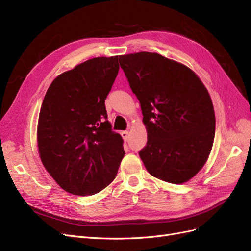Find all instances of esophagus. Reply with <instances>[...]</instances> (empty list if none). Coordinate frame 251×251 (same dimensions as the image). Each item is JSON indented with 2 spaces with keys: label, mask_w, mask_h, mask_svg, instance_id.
<instances>
[{
  "label": "esophagus",
  "mask_w": 251,
  "mask_h": 251,
  "mask_svg": "<svg viewBox=\"0 0 251 251\" xmlns=\"http://www.w3.org/2000/svg\"><path fill=\"white\" fill-rule=\"evenodd\" d=\"M121 136H123V138L125 141H126L128 139V135H130V133H128V131H123L120 133Z\"/></svg>",
  "instance_id": "esophagus-1"
}]
</instances>
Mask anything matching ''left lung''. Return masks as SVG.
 <instances>
[{
    "instance_id": "left-lung-1",
    "label": "left lung",
    "mask_w": 251,
    "mask_h": 251,
    "mask_svg": "<svg viewBox=\"0 0 251 251\" xmlns=\"http://www.w3.org/2000/svg\"><path fill=\"white\" fill-rule=\"evenodd\" d=\"M141 105L148 132L139 156L158 179L182 184L206 162L215 138L216 117L208 91L183 64L158 53L119 56Z\"/></svg>"
}]
</instances>
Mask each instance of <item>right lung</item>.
Wrapping results in <instances>:
<instances>
[{
  "mask_svg": "<svg viewBox=\"0 0 251 251\" xmlns=\"http://www.w3.org/2000/svg\"><path fill=\"white\" fill-rule=\"evenodd\" d=\"M119 70L118 56L95 57L52 81L42 103L37 147L45 169L66 192L100 193L115 179L125 156L104 100Z\"/></svg>",
  "mask_w": 251,
  "mask_h": 251,
  "instance_id": "right-lung-1",
  "label": "right lung"
}]
</instances>
